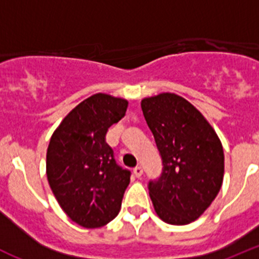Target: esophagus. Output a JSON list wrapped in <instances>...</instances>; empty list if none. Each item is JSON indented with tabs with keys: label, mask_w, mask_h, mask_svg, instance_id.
Wrapping results in <instances>:
<instances>
[{
	"label": "esophagus",
	"mask_w": 259,
	"mask_h": 259,
	"mask_svg": "<svg viewBox=\"0 0 259 259\" xmlns=\"http://www.w3.org/2000/svg\"><path fill=\"white\" fill-rule=\"evenodd\" d=\"M134 174L137 176V178H140V176L143 175V167H141V166H136V167H135V168H134Z\"/></svg>",
	"instance_id": "34e87169"
}]
</instances>
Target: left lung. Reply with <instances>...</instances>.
<instances>
[{
	"label": "left lung",
	"instance_id": "8db88e82",
	"mask_svg": "<svg viewBox=\"0 0 259 259\" xmlns=\"http://www.w3.org/2000/svg\"><path fill=\"white\" fill-rule=\"evenodd\" d=\"M145 120L162 155L163 172L149 183V196L159 218L184 226L198 219L223 183L224 153L207 119L175 93L141 100Z\"/></svg>",
	"mask_w": 259,
	"mask_h": 259
}]
</instances>
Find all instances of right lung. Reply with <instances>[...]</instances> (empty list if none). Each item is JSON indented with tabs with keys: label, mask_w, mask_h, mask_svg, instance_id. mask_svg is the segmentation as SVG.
<instances>
[{
	"label": "right lung",
	"mask_w": 259,
	"mask_h": 259,
	"mask_svg": "<svg viewBox=\"0 0 259 259\" xmlns=\"http://www.w3.org/2000/svg\"><path fill=\"white\" fill-rule=\"evenodd\" d=\"M127 107L124 98L96 93L71 110L50 137L48 182L62 210L84 228L102 227L122 206L131 172L115 163L105 136Z\"/></svg>",
	"instance_id": "1"
}]
</instances>
